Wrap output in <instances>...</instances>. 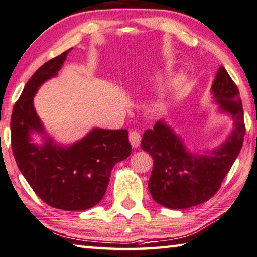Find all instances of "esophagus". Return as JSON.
<instances>
[{
  "mask_svg": "<svg viewBox=\"0 0 257 257\" xmlns=\"http://www.w3.org/2000/svg\"><path fill=\"white\" fill-rule=\"evenodd\" d=\"M141 134L140 132H137V130H132V132L129 133V142L130 144L133 145V148H137L138 145L141 144Z\"/></svg>",
  "mask_w": 257,
  "mask_h": 257,
  "instance_id": "esophagus-1",
  "label": "esophagus"
}]
</instances>
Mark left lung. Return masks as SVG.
I'll return each mask as SVG.
<instances>
[{
  "mask_svg": "<svg viewBox=\"0 0 257 257\" xmlns=\"http://www.w3.org/2000/svg\"><path fill=\"white\" fill-rule=\"evenodd\" d=\"M211 91L222 111L234 120L231 136L211 156L194 157L187 152L181 138L162 121L146 130L142 138V149L153 159L150 193L167 208H190L214 197L241 150L246 134L241 99L237 84L223 66L218 68Z\"/></svg>",
  "mask_w": 257,
  "mask_h": 257,
  "instance_id": "left-lung-1",
  "label": "left lung"
}]
</instances>
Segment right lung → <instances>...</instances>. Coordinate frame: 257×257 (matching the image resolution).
I'll return each instance as SVG.
<instances>
[{"label": "right lung", "instance_id": "1", "mask_svg": "<svg viewBox=\"0 0 257 257\" xmlns=\"http://www.w3.org/2000/svg\"><path fill=\"white\" fill-rule=\"evenodd\" d=\"M72 49V48H71ZM71 49L48 60L27 81L11 115V148L20 172L36 195L54 208H91L106 192L113 167L127 159L132 145L125 129L96 128L70 148L31 143L30 132H42L33 97L44 81L55 76Z\"/></svg>", "mask_w": 257, "mask_h": 257}]
</instances>
